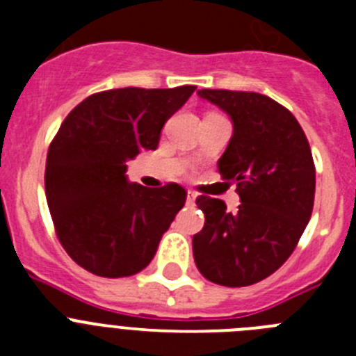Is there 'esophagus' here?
<instances>
[{"instance_id": "esophagus-1", "label": "esophagus", "mask_w": 356, "mask_h": 356, "mask_svg": "<svg viewBox=\"0 0 356 356\" xmlns=\"http://www.w3.org/2000/svg\"><path fill=\"white\" fill-rule=\"evenodd\" d=\"M196 200H197V194L193 193V191H188V193H187V205L194 207V205H196Z\"/></svg>"}]
</instances>
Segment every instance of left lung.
Instances as JSON below:
<instances>
[{
    "label": "left lung",
    "instance_id": "obj_1",
    "mask_svg": "<svg viewBox=\"0 0 356 356\" xmlns=\"http://www.w3.org/2000/svg\"><path fill=\"white\" fill-rule=\"evenodd\" d=\"M197 96L228 114L234 134L217 162L237 184L235 213L225 201L200 196L205 226L193 237L197 269L225 287H246L271 276L291 257L314 209L316 168L300 122L259 92L201 89Z\"/></svg>",
    "mask_w": 356,
    "mask_h": 356
}]
</instances>
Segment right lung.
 Listing matches in <instances>:
<instances>
[{
  "label": "right lung",
  "instance_id": "right-lung-1",
  "mask_svg": "<svg viewBox=\"0 0 356 356\" xmlns=\"http://www.w3.org/2000/svg\"><path fill=\"white\" fill-rule=\"evenodd\" d=\"M194 90V85L105 90L83 99L62 122L46 160V200L60 244L92 275L143 271L184 209V187L134 184L127 162L156 149L165 121Z\"/></svg>",
  "mask_w": 356,
  "mask_h": 356
}]
</instances>
